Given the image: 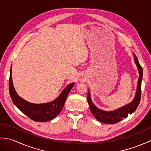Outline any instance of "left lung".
<instances>
[{"mask_svg": "<svg viewBox=\"0 0 151 151\" xmlns=\"http://www.w3.org/2000/svg\"><path fill=\"white\" fill-rule=\"evenodd\" d=\"M134 57V62L137 65V70L139 72V78L137 81V86L136 93L132 101L124 106L119 108L114 111H107L100 110L93 103L90 97L89 90L88 93V102L89 106V108L93 115L101 123L106 124H115L123 120L124 118L128 117V115L132 114L135 111L141 100V92H142V81L143 78V69L138 62L136 56L133 54Z\"/></svg>", "mask_w": 151, "mask_h": 151, "instance_id": "left-lung-1", "label": "left lung"}]
</instances>
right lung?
Listing matches in <instances>:
<instances>
[{"label":"right lung","mask_w":151,"mask_h":151,"mask_svg":"<svg viewBox=\"0 0 151 151\" xmlns=\"http://www.w3.org/2000/svg\"><path fill=\"white\" fill-rule=\"evenodd\" d=\"M74 85H75V83H71L67 85L58 96V97H57L55 100L52 102L43 104H33L24 101V99L19 97L16 93L14 85H13L12 67L10 69L9 90L12 101L22 113L30 118L31 119L37 122H45L55 118L62 111L67 96Z\"/></svg>","instance_id":"1"}]
</instances>
